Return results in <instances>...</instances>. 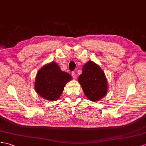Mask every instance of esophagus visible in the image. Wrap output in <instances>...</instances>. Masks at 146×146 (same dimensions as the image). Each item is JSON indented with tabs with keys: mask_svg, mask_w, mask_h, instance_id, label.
<instances>
[{
	"mask_svg": "<svg viewBox=\"0 0 146 146\" xmlns=\"http://www.w3.org/2000/svg\"><path fill=\"white\" fill-rule=\"evenodd\" d=\"M72 77L74 78V79H76V78H77V74L74 72H72Z\"/></svg>",
	"mask_w": 146,
	"mask_h": 146,
	"instance_id": "obj_1",
	"label": "esophagus"
}]
</instances>
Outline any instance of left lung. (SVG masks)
Masks as SVG:
<instances>
[{"label": "left lung", "mask_w": 146, "mask_h": 146, "mask_svg": "<svg viewBox=\"0 0 146 146\" xmlns=\"http://www.w3.org/2000/svg\"><path fill=\"white\" fill-rule=\"evenodd\" d=\"M79 82L85 95L92 102L100 100L107 93V80L104 71L91 61L83 66Z\"/></svg>", "instance_id": "obj_1"}]
</instances>
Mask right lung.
<instances>
[{"label":"right lung","instance_id":"add662e5","mask_svg":"<svg viewBox=\"0 0 146 146\" xmlns=\"http://www.w3.org/2000/svg\"><path fill=\"white\" fill-rule=\"evenodd\" d=\"M72 77L60 69L55 62L45 65L38 71L35 81V90L46 100H58L67 82Z\"/></svg>","mask_w":146,"mask_h":146}]
</instances>
